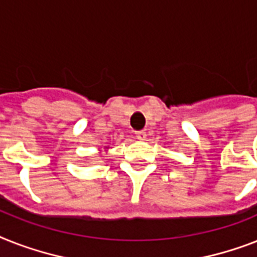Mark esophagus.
Returning <instances> with one entry per match:
<instances>
[{"instance_id":"esophagus-1","label":"esophagus","mask_w":257,"mask_h":257,"mask_svg":"<svg viewBox=\"0 0 257 257\" xmlns=\"http://www.w3.org/2000/svg\"><path fill=\"white\" fill-rule=\"evenodd\" d=\"M135 135H136V139H139V140L147 139V132H145V131H137Z\"/></svg>"}]
</instances>
